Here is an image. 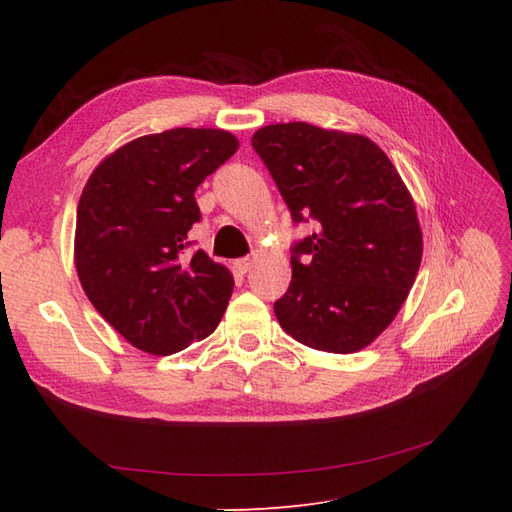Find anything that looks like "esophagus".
I'll return each instance as SVG.
<instances>
[{
  "label": "esophagus",
  "mask_w": 512,
  "mask_h": 512,
  "mask_svg": "<svg viewBox=\"0 0 512 512\" xmlns=\"http://www.w3.org/2000/svg\"><path fill=\"white\" fill-rule=\"evenodd\" d=\"M250 268H253V259H250V257H244V259H237V262H235V270H237V273H242V275H246Z\"/></svg>",
  "instance_id": "obj_1"
}]
</instances>
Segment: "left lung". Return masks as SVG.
Returning <instances> with one entry per match:
<instances>
[{"label":"left lung","instance_id":"1","mask_svg":"<svg viewBox=\"0 0 512 512\" xmlns=\"http://www.w3.org/2000/svg\"><path fill=\"white\" fill-rule=\"evenodd\" d=\"M253 147L295 222L317 233L292 250L275 303L281 328L312 350L354 354L396 319L416 281L422 231L407 184L374 140L310 123L257 129ZM299 254H308L303 263Z\"/></svg>","mask_w":512,"mask_h":512}]
</instances>
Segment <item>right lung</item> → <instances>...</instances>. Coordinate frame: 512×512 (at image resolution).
<instances>
[{
  "label": "right lung",
  "mask_w": 512,
  "mask_h": 512,
  "mask_svg": "<svg viewBox=\"0 0 512 512\" xmlns=\"http://www.w3.org/2000/svg\"><path fill=\"white\" fill-rule=\"evenodd\" d=\"M239 140L224 129L176 127L129 140L85 182L74 231V266L101 317L138 350L176 354L213 334L233 295V275L198 250L195 189Z\"/></svg>",
  "instance_id": "obj_1"
}]
</instances>
